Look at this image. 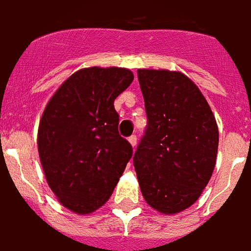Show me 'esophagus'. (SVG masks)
I'll return each instance as SVG.
<instances>
[{
  "label": "esophagus",
  "mask_w": 251,
  "mask_h": 251,
  "mask_svg": "<svg viewBox=\"0 0 251 251\" xmlns=\"http://www.w3.org/2000/svg\"><path fill=\"white\" fill-rule=\"evenodd\" d=\"M128 141H129V144H131L133 148H135L136 145H137V137H136V135H132L128 137Z\"/></svg>",
  "instance_id": "1"
}]
</instances>
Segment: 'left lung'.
Here are the masks:
<instances>
[{"label":"left lung","instance_id":"obj_1","mask_svg":"<svg viewBox=\"0 0 251 251\" xmlns=\"http://www.w3.org/2000/svg\"><path fill=\"white\" fill-rule=\"evenodd\" d=\"M148 126L133 155L141 193L177 214L197 201L215 167L219 132L207 101L184 74L138 70Z\"/></svg>","mask_w":251,"mask_h":251}]
</instances>
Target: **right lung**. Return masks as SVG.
I'll use <instances>...</instances> for the list:
<instances>
[{
  "label": "right lung",
  "instance_id": "right-lung-1",
  "mask_svg": "<svg viewBox=\"0 0 251 251\" xmlns=\"http://www.w3.org/2000/svg\"><path fill=\"white\" fill-rule=\"evenodd\" d=\"M132 81L127 69L80 70L46 105L37 136L40 160L50 189L71 211L91 214L101 207L132 158L114 107Z\"/></svg>",
  "mask_w": 251,
  "mask_h": 251
}]
</instances>
